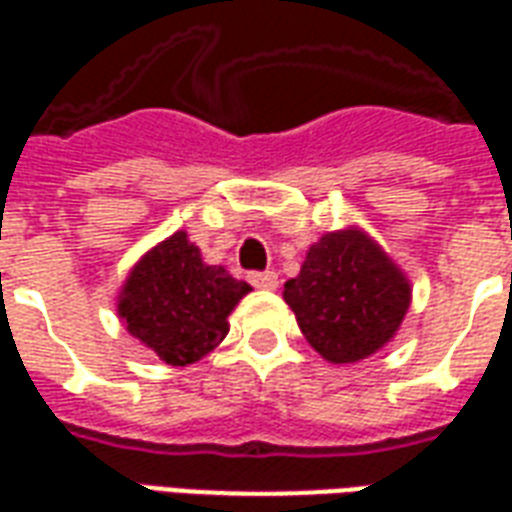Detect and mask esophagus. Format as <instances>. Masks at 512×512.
Segmentation results:
<instances>
[{
    "instance_id": "34e87169",
    "label": "esophagus",
    "mask_w": 512,
    "mask_h": 512,
    "mask_svg": "<svg viewBox=\"0 0 512 512\" xmlns=\"http://www.w3.org/2000/svg\"><path fill=\"white\" fill-rule=\"evenodd\" d=\"M249 282L255 287H260V290H274V287L279 285V276H276L274 271H252V274H249Z\"/></svg>"
}]
</instances>
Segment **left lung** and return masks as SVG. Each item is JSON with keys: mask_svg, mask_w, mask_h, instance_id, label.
Here are the masks:
<instances>
[{"mask_svg": "<svg viewBox=\"0 0 512 512\" xmlns=\"http://www.w3.org/2000/svg\"><path fill=\"white\" fill-rule=\"evenodd\" d=\"M306 342L331 363H355L399 331L410 309V282L361 230L325 233L301 274L285 285Z\"/></svg>", "mask_w": 512, "mask_h": 512, "instance_id": "left-lung-1", "label": "left lung"}]
</instances>
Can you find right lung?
I'll list each match as a JSON object with an SVG mask.
<instances>
[{"mask_svg":"<svg viewBox=\"0 0 512 512\" xmlns=\"http://www.w3.org/2000/svg\"><path fill=\"white\" fill-rule=\"evenodd\" d=\"M249 290L222 266H206L187 233H173L132 268L119 317L162 361L187 366L225 339L227 314Z\"/></svg>","mask_w":512,"mask_h":512,"instance_id":"1","label":"right lung"}]
</instances>
